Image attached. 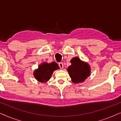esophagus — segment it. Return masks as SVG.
<instances>
[{"label": "esophagus", "mask_w": 121, "mask_h": 121, "mask_svg": "<svg viewBox=\"0 0 121 121\" xmlns=\"http://www.w3.org/2000/svg\"><path fill=\"white\" fill-rule=\"evenodd\" d=\"M58 65L59 67H60V69H63V63H59L58 64Z\"/></svg>", "instance_id": "esophagus-1"}]
</instances>
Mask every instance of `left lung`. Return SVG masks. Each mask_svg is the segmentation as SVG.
Returning <instances> with one entry per match:
<instances>
[{"label":"left lung","instance_id":"8db88e82","mask_svg":"<svg viewBox=\"0 0 121 121\" xmlns=\"http://www.w3.org/2000/svg\"><path fill=\"white\" fill-rule=\"evenodd\" d=\"M70 62L72 64L67 70L72 82L75 84L84 82L90 75V67L88 63L81 60L78 57L73 58Z\"/></svg>","mask_w":121,"mask_h":121}]
</instances>
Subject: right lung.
Here are the masks:
<instances>
[{
	"mask_svg": "<svg viewBox=\"0 0 121 121\" xmlns=\"http://www.w3.org/2000/svg\"><path fill=\"white\" fill-rule=\"evenodd\" d=\"M59 68L55 62L51 63H43L39 66L37 69L35 70L34 75L39 82H46L49 80L54 71L59 69Z\"/></svg>",
	"mask_w": 121,
	"mask_h": 121,
	"instance_id": "1",
	"label": "right lung"
}]
</instances>
